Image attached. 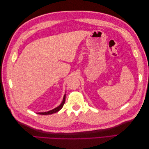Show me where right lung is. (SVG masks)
I'll list each match as a JSON object with an SVG mask.
<instances>
[{"instance_id":"1","label":"right lung","mask_w":149,"mask_h":149,"mask_svg":"<svg viewBox=\"0 0 149 149\" xmlns=\"http://www.w3.org/2000/svg\"><path fill=\"white\" fill-rule=\"evenodd\" d=\"M65 98H66V94H65V96L63 97V100L61 104L58 107L55 108V109H53V110H51V111H48V112H38V114H42V115H48V114H53V113H56V112L59 111L61 109V108L63 107V106L65 102Z\"/></svg>"}]
</instances>
